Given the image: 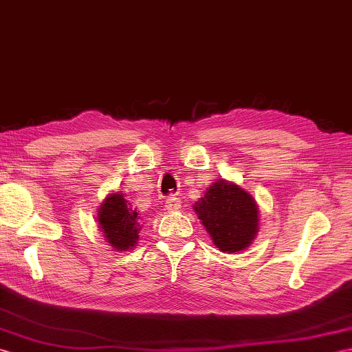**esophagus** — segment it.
<instances>
[{
	"label": "esophagus",
	"mask_w": 352,
	"mask_h": 352,
	"mask_svg": "<svg viewBox=\"0 0 352 352\" xmlns=\"http://www.w3.org/2000/svg\"><path fill=\"white\" fill-rule=\"evenodd\" d=\"M166 210L168 211H177L178 208H179V206H178V202H177V199L175 198H169L168 201H166Z\"/></svg>",
	"instance_id": "1"
}]
</instances>
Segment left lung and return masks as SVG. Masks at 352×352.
<instances>
[{
    "instance_id": "obj_1",
    "label": "left lung",
    "mask_w": 352,
    "mask_h": 352,
    "mask_svg": "<svg viewBox=\"0 0 352 352\" xmlns=\"http://www.w3.org/2000/svg\"><path fill=\"white\" fill-rule=\"evenodd\" d=\"M193 210L220 252L248 249L259 232V207L255 198L225 178L211 184L195 202Z\"/></svg>"
}]
</instances>
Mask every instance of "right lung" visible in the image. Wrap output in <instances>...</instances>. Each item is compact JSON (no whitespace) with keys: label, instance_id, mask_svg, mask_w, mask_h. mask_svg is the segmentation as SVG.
I'll return each mask as SVG.
<instances>
[{"label":"right lung","instance_id":"1","mask_svg":"<svg viewBox=\"0 0 352 352\" xmlns=\"http://www.w3.org/2000/svg\"><path fill=\"white\" fill-rule=\"evenodd\" d=\"M97 222L106 243L117 252L132 250L142 230L139 211L132 207L122 193H109L97 208Z\"/></svg>","mask_w":352,"mask_h":352}]
</instances>
